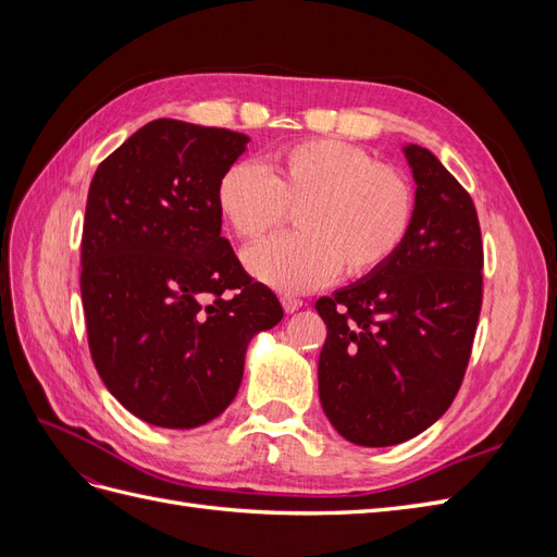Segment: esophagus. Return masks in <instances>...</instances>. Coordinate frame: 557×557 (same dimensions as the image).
Returning <instances> with one entry per match:
<instances>
[{
  "mask_svg": "<svg viewBox=\"0 0 557 557\" xmlns=\"http://www.w3.org/2000/svg\"><path fill=\"white\" fill-rule=\"evenodd\" d=\"M281 305H283L285 313H295V311L301 309V299H297V297H293V295H283V297H281Z\"/></svg>",
  "mask_w": 557,
  "mask_h": 557,
  "instance_id": "34e87169",
  "label": "esophagus"
}]
</instances>
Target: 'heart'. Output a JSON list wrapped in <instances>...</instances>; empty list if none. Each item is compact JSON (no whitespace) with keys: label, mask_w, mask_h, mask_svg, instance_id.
Returning <instances> with one entry per match:
<instances>
[{"label":"heart","mask_w":557,"mask_h":557,"mask_svg":"<svg viewBox=\"0 0 557 557\" xmlns=\"http://www.w3.org/2000/svg\"><path fill=\"white\" fill-rule=\"evenodd\" d=\"M215 205L242 239H260L297 207L301 232L244 252L248 272L281 293L379 272L395 258L413 221V188L395 166L334 139L281 148L267 170L234 162L218 178Z\"/></svg>","instance_id":"obj_1"}]
</instances>
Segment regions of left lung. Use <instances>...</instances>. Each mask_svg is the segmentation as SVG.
<instances>
[{"mask_svg":"<svg viewBox=\"0 0 557 557\" xmlns=\"http://www.w3.org/2000/svg\"><path fill=\"white\" fill-rule=\"evenodd\" d=\"M411 230L379 272L315 301L327 325L318 395L346 442L383 448L440 420L458 395L483 297L474 201L428 148L407 144Z\"/></svg>","mask_w":557,"mask_h":557,"instance_id":"obj_1","label":"left lung"}]
</instances>
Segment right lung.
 Masks as SVG:
<instances>
[{
    "label": "right lung",
    "mask_w": 557,
    "mask_h": 557,
    "mask_svg": "<svg viewBox=\"0 0 557 557\" xmlns=\"http://www.w3.org/2000/svg\"><path fill=\"white\" fill-rule=\"evenodd\" d=\"M250 139L160 117L97 166L81 244L88 344L109 393L144 423L221 416L248 344L283 318L225 237L215 185Z\"/></svg>",
    "instance_id": "obj_1"
}]
</instances>
